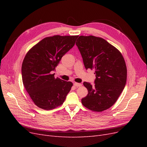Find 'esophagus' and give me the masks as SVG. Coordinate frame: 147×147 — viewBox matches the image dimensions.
<instances>
[{
	"instance_id": "obj_1",
	"label": "esophagus",
	"mask_w": 147,
	"mask_h": 147,
	"mask_svg": "<svg viewBox=\"0 0 147 147\" xmlns=\"http://www.w3.org/2000/svg\"><path fill=\"white\" fill-rule=\"evenodd\" d=\"M74 85L75 86H76V87H79V86H81L82 84L81 83H76V82H74Z\"/></svg>"
}]
</instances>
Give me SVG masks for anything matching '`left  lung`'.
<instances>
[{
  "instance_id": "8db88e82",
  "label": "left lung",
  "mask_w": 147,
  "mask_h": 147,
  "mask_svg": "<svg viewBox=\"0 0 147 147\" xmlns=\"http://www.w3.org/2000/svg\"><path fill=\"white\" fill-rule=\"evenodd\" d=\"M76 45L86 69H94V85L84 82L88 91L82 99L87 109L100 112L111 107L126 85L127 68L119 51L105 40L92 35H81Z\"/></svg>"
}]
</instances>
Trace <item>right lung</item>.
Returning a JSON list of instances; mask_svg holds the SVG:
<instances>
[{"mask_svg":"<svg viewBox=\"0 0 147 147\" xmlns=\"http://www.w3.org/2000/svg\"><path fill=\"white\" fill-rule=\"evenodd\" d=\"M78 35H54L42 39L27 53L22 64V80L38 107L50 110L61 105L73 83L55 78L56 67Z\"/></svg>","mask_w":147,"mask_h":147,"instance_id":"1","label":"right lung"}]
</instances>
